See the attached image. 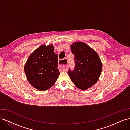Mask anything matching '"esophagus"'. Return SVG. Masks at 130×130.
Wrapping results in <instances>:
<instances>
[{"instance_id": "esophagus-1", "label": "esophagus", "mask_w": 130, "mask_h": 130, "mask_svg": "<svg viewBox=\"0 0 130 130\" xmlns=\"http://www.w3.org/2000/svg\"><path fill=\"white\" fill-rule=\"evenodd\" d=\"M63 60H60L58 61V68L60 69L61 70H64V71H66V70H68V66L66 65V64H63L61 63V62Z\"/></svg>"}]
</instances>
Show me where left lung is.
I'll use <instances>...</instances> for the list:
<instances>
[{"label":"left lung","mask_w":130,"mask_h":130,"mask_svg":"<svg viewBox=\"0 0 130 130\" xmlns=\"http://www.w3.org/2000/svg\"><path fill=\"white\" fill-rule=\"evenodd\" d=\"M70 47L74 55L75 67L74 70H68V74L78 88L87 89L99 79L102 63L98 54L86 43H74Z\"/></svg>","instance_id":"obj_1"}]
</instances>
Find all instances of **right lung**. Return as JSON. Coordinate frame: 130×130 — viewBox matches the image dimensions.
<instances>
[{
  "label": "right lung",
  "instance_id": "1",
  "mask_svg": "<svg viewBox=\"0 0 130 130\" xmlns=\"http://www.w3.org/2000/svg\"><path fill=\"white\" fill-rule=\"evenodd\" d=\"M53 45H42L31 54L24 66L27 79L33 87L45 90L54 85L60 75L58 55Z\"/></svg>",
  "mask_w": 130,
  "mask_h": 130
}]
</instances>
